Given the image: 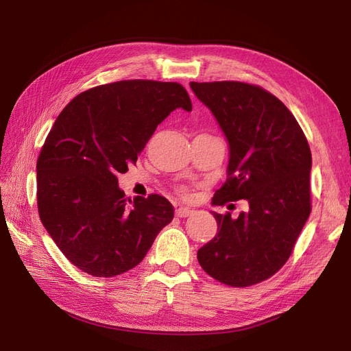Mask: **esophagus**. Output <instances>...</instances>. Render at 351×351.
Segmentation results:
<instances>
[{"mask_svg":"<svg viewBox=\"0 0 351 351\" xmlns=\"http://www.w3.org/2000/svg\"><path fill=\"white\" fill-rule=\"evenodd\" d=\"M192 214H193V209L186 208V206H182V208L176 209V215H177L178 218H186V217L192 215Z\"/></svg>","mask_w":351,"mask_h":351,"instance_id":"esophagus-1","label":"esophagus"}]
</instances>
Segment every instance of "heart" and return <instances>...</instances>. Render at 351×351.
Instances as JSON below:
<instances>
[{"label": "heart", "instance_id": "heart-1", "mask_svg": "<svg viewBox=\"0 0 351 351\" xmlns=\"http://www.w3.org/2000/svg\"><path fill=\"white\" fill-rule=\"evenodd\" d=\"M178 193H180V196L184 197V199L190 197V192H189V190H187L186 187H180V189H178Z\"/></svg>", "mask_w": 351, "mask_h": 351}]
</instances>
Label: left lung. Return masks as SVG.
<instances>
[{"instance_id": "1", "label": "left lung", "mask_w": 351, "mask_h": 351, "mask_svg": "<svg viewBox=\"0 0 351 351\" xmlns=\"http://www.w3.org/2000/svg\"><path fill=\"white\" fill-rule=\"evenodd\" d=\"M230 145L227 182L212 204L246 199L249 210L232 219L214 214L218 232L197 250L204 271L231 287L271 278L291 256L312 210V154L285 105L258 84L192 82Z\"/></svg>"}]
</instances>
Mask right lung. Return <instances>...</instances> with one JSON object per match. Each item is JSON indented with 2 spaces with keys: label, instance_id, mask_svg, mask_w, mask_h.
Listing matches in <instances>:
<instances>
[{
  "label": "right lung",
  "instance_id": "obj_1",
  "mask_svg": "<svg viewBox=\"0 0 351 351\" xmlns=\"http://www.w3.org/2000/svg\"><path fill=\"white\" fill-rule=\"evenodd\" d=\"M192 111L176 82L120 80L79 93L60 112L36 162L38 212L62 254L93 277H115L146 256L174 218L159 196L125 197L119 174L136 165L156 125Z\"/></svg>",
  "mask_w": 351,
  "mask_h": 351
}]
</instances>
